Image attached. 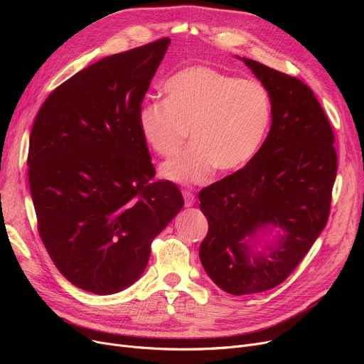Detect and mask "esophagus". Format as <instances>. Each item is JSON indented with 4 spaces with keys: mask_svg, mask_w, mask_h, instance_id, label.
<instances>
[{
    "mask_svg": "<svg viewBox=\"0 0 364 364\" xmlns=\"http://www.w3.org/2000/svg\"><path fill=\"white\" fill-rule=\"evenodd\" d=\"M183 198H184V203L186 206H193L196 202L195 195L190 192V190H183Z\"/></svg>",
    "mask_w": 364,
    "mask_h": 364,
    "instance_id": "esophagus-1",
    "label": "esophagus"
}]
</instances>
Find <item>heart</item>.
<instances>
[{
    "instance_id": "obj_1",
    "label": "heart",
    "mask_w": 364,
    "mask_h": 364,
    "mask_svg": "<svg viewBox=\"0 0 364 364\" xmlns=\"http://www.w3.org/2000/svg\"><path fill=\"white\" fill-rule=\"evenodd\" d=\"M165 100L139 107L137 127L147 147L172 158L188 139L184 155L161 166L165 180L208 181L215 168L236 172L250 164L272 118L270 95L255 80H239L208 66H188L164 85Z\"/></svg>"
}]
</instances>
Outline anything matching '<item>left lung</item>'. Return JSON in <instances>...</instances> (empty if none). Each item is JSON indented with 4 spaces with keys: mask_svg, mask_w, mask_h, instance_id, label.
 I'll list each match as a JSON object with an SVG mask.
<instances>
[{
    "mask_svg": "<svg viewBox=\"0 0 364 364\" xmlns=\"http://www.w3.org/2000/svg\"><path fill=\"white\" fill-rule=\"evenodd\" d=\"M236 59L269 91L272 127L250 164L200 190L208 235L199 257L220 289L250 295L276 288L310 251L328 223L338 162L314 92L294 76Z\"/></svg>",
    "mask_w": 364,
    "mask_h": 364,
    "instance_id": "8db88e82",
    "label": "left lung"
}]
</instances>
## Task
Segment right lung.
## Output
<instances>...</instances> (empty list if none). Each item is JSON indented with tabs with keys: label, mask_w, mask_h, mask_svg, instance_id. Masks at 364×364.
<instances>
[{
	"label": "right lung",
	"mask_w": 364,
	"mask_h": 364,
	"mask_svg": "<svg viewBox=\"0 0 364 364\" xmlns=\"http://www.w3.org/2000/svg\"><path fill=\"white\" fill-rule=\"evenodd\" d=\"M169 38L103 57L57 87L29 139L38 232L78 288L112 295L137 282L150 243L184 206L171 181H151L137 112Z\"/></svg>",
	"instance_id": "right-lung-1"
}]
</instances>
